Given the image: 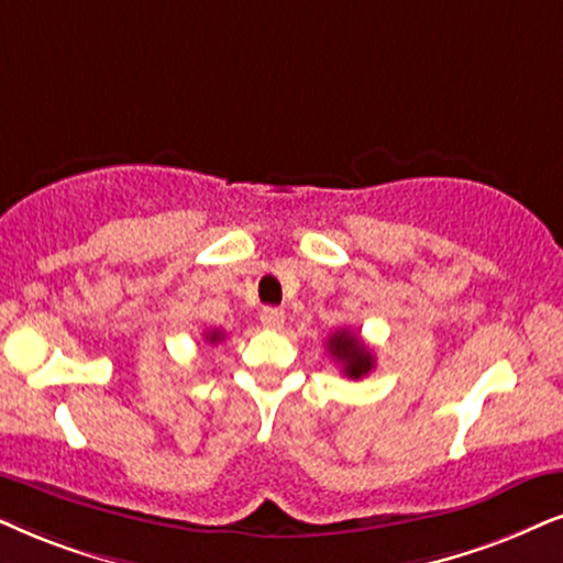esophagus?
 <instances>
[{
    "mask_svg": "<svg viewBox=\"0 0 563 563\" xmlns=\"http://www.w3.org/2000/svg\"><path fill=\"white\" fill-rule=\"evenodd\" d=\"M260 319H262V324L267 327V330H280L283 322H286V311L277 309V306H265Z\"/></svg>",
    "mask_w": 563,
    "mask_h": 563,
    "instance_id": "esophagus-1",
    "label": "esophagus"
}]
</instances>
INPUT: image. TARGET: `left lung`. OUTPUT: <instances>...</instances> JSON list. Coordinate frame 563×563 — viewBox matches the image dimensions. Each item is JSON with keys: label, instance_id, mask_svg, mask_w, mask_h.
<instances>
[{"label": "left lung", "instance_id": "obj_1", "mask_svg": "<svg viewBox=\"0 0 563 563\" xmlns=\"http://www.w3.org/2000/svg\"><path fill=\"white\" fill-rule=\"evenodd\" d=\"M327 351L351 379H361L374 368V353L364 345V340L351 330H338L327 340Z\"/></svg>", "mask_w": 563, "mask_h": 563}]
</instances>
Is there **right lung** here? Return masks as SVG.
Returning a JSON list of instances; mask_svg holds the SVG:
<instances>
[{
	"mask_svg": "<svg viewBox=\"0 0 563 563\" xmlns=\"http://www.w3.org/2000/svg\"><path fill=\"white\" fill-rule=\"evenodd\" d=\"M205 340H208V343H210V345H216V343H220V340H223V332H220V330L205 332Z\"/></svg>",
	"mask_w": 563,
	"mask_h": 563,
	"instance_id": "right-lung-1",
	"label": "right lung"
}]
</instances>
